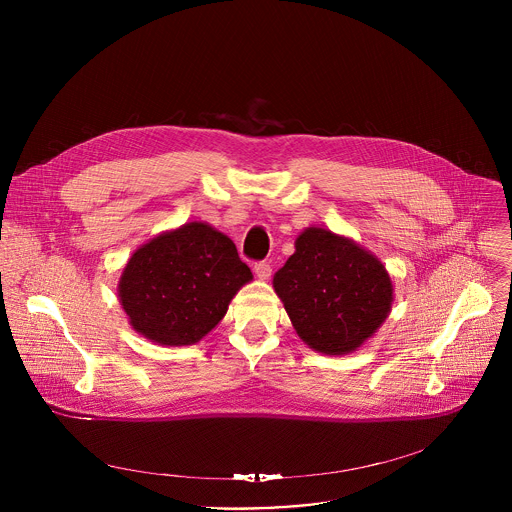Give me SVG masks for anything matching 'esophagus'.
I'll return each instance as SVG.
<instances>
[{
	"mask_svg": "<svg viewBox=\"0 0 512 512\" xmlns=\"http://www.w3.org/2000/svg\"><path fill=\"white\" fill-rule=\"evenodd\" d=\"M255 275L259 277V279H269L271 277V267H269V263H265V261H259V263H255Z\"/></svg>",
	"mask_w": 512,
	"mask_h": 512,
	"instance_id": "obj_1",
	"label": "esophagus"
}]
</instances>
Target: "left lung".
Returning <instances> with one entry per match:
<instances>
[{
	"label": "left lung",
	"instance_id": "left-lung-1",
	"mask_svg": "<svg viewBox=\"0 0 512 512\" xmlns=\"http://www.w3.org/2000/svg\"><path fill=\"white\" fill-rule=\"evenodd\" d=\"M273 289L298 336L332 356L350 354L373 338L395 298L377 255L324 227L298 235L294 255L273 275Z\"/></svg>",
	"mask_w": 512,
	"mask_h": 512
}]
</instances>
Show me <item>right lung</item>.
<instances>
[{"instance_id":"right-lung-1","label":"right lung","mask_w":512,"mask_h":512,"mask_svg":"<svg viewBox=\"0 0 512 512\" xmlns=\"http://www.w3.org/2000/svg\"><path fill=\"white\" fill-rule=\"evenodd\" d=\"M253 281L235 243L208 223L164 231L133 251L117 298L129 326L160 346L200 342Z\"/></svg>"}]
</instances>
